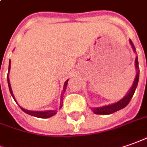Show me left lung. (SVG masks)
I'll return each mask as SVG.
<instances>
[{
    "label": "left lung",
    "mask_w": 147,
    "mask_h": 147,
    "mask_svg": "<svg viewBox=\"0 0 147 147\" xmlns=\"http://www.w3.org/2000/svg\"><path fill=\"white\" fill-rule=\"evenodd\" d=\"M129 43L132 47L133 50L134 52H136V50L135 47L134 46V43L131 40L129 39ZM135 67L137 70V74L136 77L134 79V81L133 84L131 88L129 90L128 93L124 96L123 98L121 100H120L119 101L114 103V104H112L109 105H105V106H102V107H98V108H92V110L94 113L95 114H102V115H107V114H111L115 112L118 111L120 109H123L125 106H127L130 100L132 99L133 96L134 94V92L136 90V88L138 86V79H139V67H138V57H136L135 59Z\"/></svg>",
    "instance_id": "1"
}]
</instances>
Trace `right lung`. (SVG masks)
I'll return each mask as SVG.
<instances>
[{"instance_id":"1","label":"right lung","mask_w":147,"mask_h":147,"mask_svg":"<svg viewBox=\"0 0 147 147\" xmlns=\"http://www.w3.org/2000/svg\"><path fill=\"white\" fill-rule=\"evenodd\" d=\"M10 63L11 62L9 60V70H10ZM7 80H8V85H9V92H10L11 95H12V96H13V98L14 99V100L16 101V100L14 98V96L13 94V91H12V88H11L10 86V83H9V75L7 76ZM67 82H68V80L65 82V84H64V86H63V92H65L66 90V88H67ZM62 97L63 96H61V101H62ZM17 102V101H16ZM62 105H63V104L62 102H60V105H59V109L62 108ZM20 108L22 109V110L23 112H25L26 113H27V114H30V115L34 116V117H39V118H47V117H52L55 114H56L57 111L56 110H47V111H30V110H27V109H25L23 108H22L20 106Z\"/></svg>"}]
</instances>
